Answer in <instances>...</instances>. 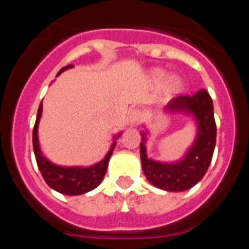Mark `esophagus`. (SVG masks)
I'll list each match as a JSON object with an SVG mask.
<instances>
[{"mask_svg": "<svg viewBox=\"0 0 249 249\" xmlns=\"http://www.w3.org/2000/svg\"><path fill=\"white\" fill-rule=\"evenodd\" d=\"M141 120H142V113H141L140 109L135 108L129 112L128 118H127V122H128L129 126L133 127V126H137Z\"/></svg>", "mask_w": 249, "mask_h": 249, "instance_id": "34e87169", "label": "esophagus"}]
</instances>
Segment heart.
Here are the masks:
<instances>
[{"instance_id":"obj_1","label":"heart","mask_w":249,"mask_h":249,"mask_svg":"<svg viewBox=\"0 0 249 249\" xmlns=\"http://www.w3.org/2000/svg\"><path fill=\"white\" fill-rule=\"evenodd\" d=\"M164 76H166V73H164L163 71H157L155 73V77L157 81H162L164 78ZM182 87H183V81L181 80V77L179 76L173 74V76L168 77V80L166 81V89H168L169 92H172V93L179 92L182 89Z\"/></svg>"}]
</instances>
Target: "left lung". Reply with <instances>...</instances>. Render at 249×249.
Listing matches in <instances>:
<instances>
[{"label":"left lung","instance_id":"obj_1","mask_svg":"<svg viewBox=\"0 0 249 249\" xmlns=\"http://www.w3.org/2000/svg\"><path fill=\"white\" fill-rule=\"evenodd\" d=\"M163 112L192 118L196 126L195 140L181 158L166 162L148 157L147 136L149 131L147 128L141 131L142 169L149 183L156 188L168 192H183L201 181L212 160L217 136L212 98L206 89H199L193 96H179L169 101Z\"/></svg>","mask_w":249,"mask_h":249}]
</instances>
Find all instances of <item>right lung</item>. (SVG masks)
<instances>
[{
  "instance_id": "obj_1",
  "label": "right lung",
  "mask_w": 249,
  "mask_h": 249,
  "mask_svg": "<svg viewBox=\"0 0 249 249\" xmlns=\"http://www.w3.org/2000/svg\"><path fill=\"white\" fill-rule=\"evenodd\" d=\"M70 68H73V65H67L58 71L57 76L67 71ZM42 117V103L39 105L38 112H37L36 123L34 127V135H32V142H34V152L36 157L37 166L39 172L42 175L46 183L57 192L67 196H80L94 190L100 186L103 177L106 175L107 167H108L109 158H111L113 149L116 147V141L120 138L122 132L117 133L112 138V144L105 157L91 166H61V164L53 163L43 155L38 138V126L39 120Z\"/></svg>"
}]
</instances>
